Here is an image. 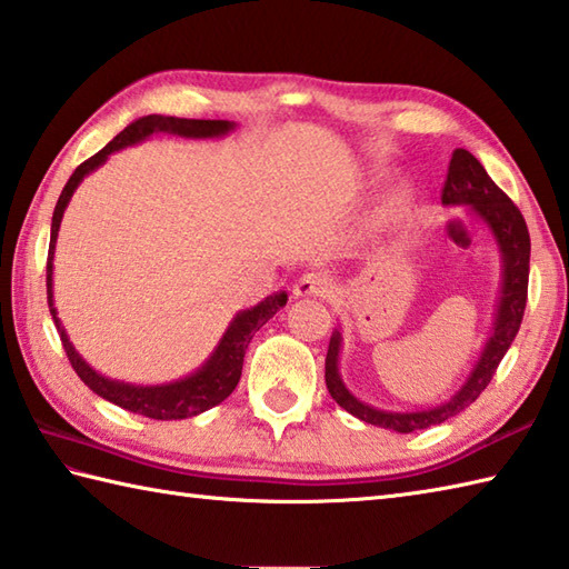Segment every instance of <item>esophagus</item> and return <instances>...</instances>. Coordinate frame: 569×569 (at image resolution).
<instances>
[{
    "label": "esophagus",
    "instance_id": "1",
    "mask_svg": "<svg viewBox=\"0 0 569 569\" xmlns=\"http://www.w3.org/2000/svg\"><path fill=\"white\" fill-rule=\"evenodd\" d=\"M332 291V281L326 273H303L293 283V296L296 298H310V296H328Z\"/></svg>",
    "mask_w": 569,
    "mask_h": 569
}]
</instances>
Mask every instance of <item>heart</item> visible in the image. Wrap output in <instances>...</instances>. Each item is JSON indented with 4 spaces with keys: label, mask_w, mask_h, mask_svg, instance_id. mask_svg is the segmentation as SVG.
Listing matches in <instances>:
<instances>
[{
    "label": "heart",
    "mask_w": 569,
    "mask_h": 569,
    "mask_svg": "<svg viewBox=\"0 0 569 569\" xmlns=\"http://www.w3.org/2000/svg\"><path fill=\"white\" fill-rule=\"evenodd\" d=\"M411 202V189L409 187H399L392 194V202H389V209L392 211H405Z\"/></svg>",
    "instance_id": "b5f03b06"
}]
</instances>
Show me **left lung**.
Segmentation results:
<instances>
[{"instance_id": "8db88e82", "label": "left lung", "mask_w": 569, "mask_h": 569, "mask_svg": "<svg viewBox=\"0 0 569 569\" xmlns=\"http://www.w3.org/2000/svg\"><path fill=\"white\" fill-rule=\"evenodd\" d=\"M441 202L447 207H469L471 214L491 233L500 253V291L496 300L493 330L488 336L481 355H478L473 370L466 377V382L437 407L417 411L380 409L360 402L345 387L338 367L342 350V332L338 328L332 330L326 355V385L330 397L360 421L399 433L441 425V421L456 417L459 411L473 405L478 395L493 380L500 360H503V355L518 336L522 313H526L530 273V233L526 219H522L520 209L510 202L503 189H498V184L483 170V164L469 150H453Z\"/></svg>"}]
</instances>
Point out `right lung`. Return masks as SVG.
<instances>
[{
  "label": "right lung",
  "mask_w": 569,
  "mask_h": 569,
  "mask_svg": "<svg viewBox=\"0 0 569 569\" xmlns=\"http://www.w3.org/2000/svg\"><path fill=\"white\" fill-rule=\"evenodd\" d=\"M233 128H237V122L231 120H189V118H172V116H144L136 122H130L122 132H118V136L110 140L103 150L96 152L93 158H88L83 164H78L76 172L69 177V182H66L59 202H56L53 217H51V241H49V261H47V296H49L51 318L56 322V330H59L63 350L69 355V362L76 370V375L81 377V380L91 387L98 397H103L108 402L132 411V415L170 421V419L197 417L202 415V411L224 402V399L233 392V387L239 385L243 355H247L253 332L263 328L266 322H269L278 310L286 306L288 293L278 291L269 298H263L261 303H256L253 308L239 310V313L231 318L224 336H221V340L217 342V348L211 350L209 358L202 362V367H197L194 372L180 377V380L164 382V385H132L122 380H110V377L93 370V367L81 358V352L73 348V342L69 340V336H66L59 310L53 306V251H56V239H59L63 211L69 207L78 184L83 182V177L96 172L100 164H106L110 154L122 148H130V144L148 140L150 136H154V132L180 136L189 140H211V138L229 136Z\"/></svg>",
  "instance_id": "right-lung-1"
}]
</instances>
